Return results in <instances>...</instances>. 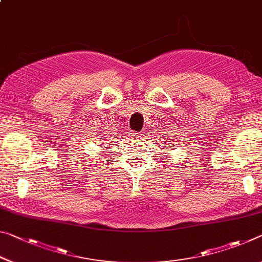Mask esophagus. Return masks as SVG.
<instances>
[{
    "label": "esophagus",
    "instance_id": "obj_1",
    "mask_svg": "<svg viewBox=\"0 0 262 262\" xmlns=\"http://www.w3.org/2000/svg\"><path fill=\"white\" fill-rule=\"evenodd\" d=\"M130 138L133 139H140V135L138 133H130Z\"/></svg>",
    "mask_w": 262,
    "mask_h": 262
}]
</instances>
